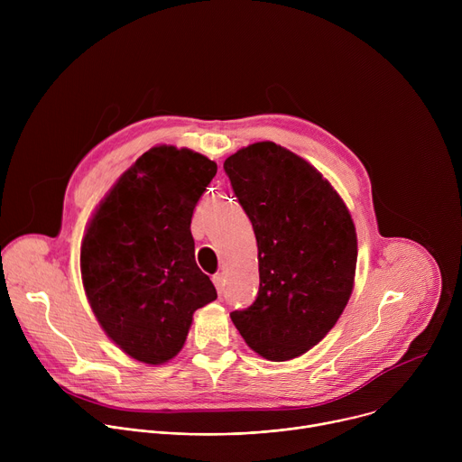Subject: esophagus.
Returning <instances> with one entry per match:
<instances>
[{
    "instance_id": "obj_1",
    "label": "esophagus",
    "mask_w": 462,
    "mask_h": 462,
    "mask_svg": "<svg viewBox=\"0 0 462 462\" xmlns=\"http://www.w3.org/2000/svg\"><path fill=\"white\" fill-rule=\"evenodd\" d=\"M212 282H214L217 292L223 294V291H225V274H216V276L212 278Z\"/></svg>"
}]
</instances>
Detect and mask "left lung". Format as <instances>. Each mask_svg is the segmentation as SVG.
Wrapping results in <instances>:
<instances>
[{
  "label": "left lung",
  "instance_id": "obj_1",
  "mask_svg": "<svg viewBox=\"0 0 462 462\" xmlns=\"http://www.w3.org/2000/svg\"><path fill=\"white\" fill-rule=\"evenodd\" d=\"M223 168L252 223L259 263L254 303L230 318L263 358H296L331 331L349 301L353 219L321 173L274 143L243 148Z\"/></svg>",
  "mask_w": 462,
  "mask_h": 462
}]
</instances>
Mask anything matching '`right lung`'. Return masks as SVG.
Instances as JSON below:
<instances>
[{"mask_svg": "<svg viewBox=\"0 0 462 462\" xmlns=\"http://www.w3.org/2000/svg\"><path fill=\"white\" fill-rule=\"evenodd\" d=\"M217 164L189 150L146 152L111 188L82 241L80 267L106 335L144 364L173 358L197 309L217 298L197 267L193 210Z\"/></svg>", "mask_w": 462, "mask_h": 462, "instance_id": "add662e5", "label": "right lung"}]
</instances>
